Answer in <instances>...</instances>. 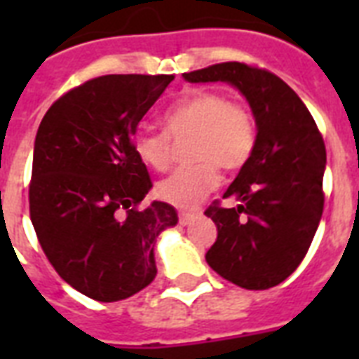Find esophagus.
I'll return each mask as SVG.
<instances>
[{"instance_id": "1", "label": "esophagus", "mask_w": 359, "mask_h": 359, "mask_svg": "<svg viewBox=\"0 0 359 359\" xmlns=\"http://www.w3.org/2000/svg\"><path fill=\"white\" fill-rule=\"evenodd\" d=\"M196 218H197V214H194V212H179V222L182 225L191 224V222H194Z\"/></svg>"}]
</instances>
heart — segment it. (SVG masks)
<instances>
[{
    "instance_id": "b5f03b06",
    "label": "heart",
    "mask_w": 359,
    "mask_h": 359,
    "mask_svg": "<svg viewBox=\"0 0 359 359\" xmlns=\"http://www.w3.org/2000/svg\"><path fill=\"white\" fill-rule=\"evenodd\" d=\"M165 132L141 130L134 151L147 168L165 171L173 160V140L191 137L188 168H180L158 184V197L179 208L199 205L218 186L219 169L235 173L250 162L255 126L244 104L214 89L191 93L165 111Z\"/></svg>"
}]
</instances>
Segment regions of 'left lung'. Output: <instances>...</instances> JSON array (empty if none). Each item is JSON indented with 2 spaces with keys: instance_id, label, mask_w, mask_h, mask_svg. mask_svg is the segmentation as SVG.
<instances>
[{
  "instance_id": "1",
  "label": "left lung",
  "mask_w": 359,
  "mask_h": 359,
  "mask_svg": "<svg viewBox=\"0 0 359 359\" xmlns=\"http://www.w3.org/2000/svg\"><path fill=\"white\" fill-rule=\"evenodd\" d=\"M184 80L235 86L257 121L253 154L224 196L240 205L214 201L205 210L218 227L208 266L242 289L276 287L300 266L323 216V134L300 97L266 69L229 61L184 72Z\"/></svg>"
}]
</instances>
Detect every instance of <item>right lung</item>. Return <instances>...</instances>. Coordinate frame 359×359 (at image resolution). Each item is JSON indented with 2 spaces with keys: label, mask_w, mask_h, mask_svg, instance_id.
<instances>
[{
  "label": "right lung",
  "mask_w": 359,
  "mask_h": 359,
  "mask_svg": "<svg viewBox=\"0 0 359 359\" xmlns=\"http://www.w3.org/2000/svg\"><path fill=\"white\" fill-rule=\"evenodd\" d=\"M173 78L87 80L50 106L36 132L31 224L61 279L93 300L145 289L156 278V236L177 224L168 203L140 208L152 180L134 151L137 124Z\"/></svg>",
  "instance_id": "obj_1"
}]
</instances>
